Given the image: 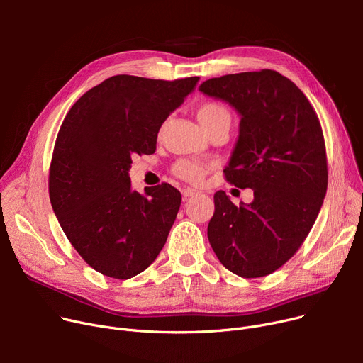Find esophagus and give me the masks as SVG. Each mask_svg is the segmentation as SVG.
I'll list each match as a JSON object with an SVG mask.
<instances>
[{
    "instance_id": "34e87169",
    "label": "esophagus",
    "mask_w": 363,
    "mask_h": 363,
    "mask_svg": "<svg viewBox=\"0 0 363 363\" xmlns=\"http://www.w3.org/2000/svg\"><path fill=\"white\" fill-rule=\"evenodd\" d=\"M200 191H197V189H194V188H184L182 189V197L186 200V199H189V197H194V196H197Z\"/></svg>"
}]
</instances>
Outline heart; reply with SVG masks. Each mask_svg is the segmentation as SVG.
<instances>
[{"instance_id":"b5f03b06","label":"heart","mask_w":363,"mask_h":363,"mask_svg":"<svg viewBox=\"0 0 363 363\" xmlns=\"http://www.w3.org/2000/svg\"><path fill=\"white\" fill-rule=\"evenodd\" d=\"M197 119L201 123V126L208 132L215 125H218L219 122L230 119L231 121V113L228 111V108L225 106H222L220 103H215V101H208L201 104L197 108ZM174 174L186 181V182H200L206 172H207V166L196 162V160H188V159H181L174 164Z\"/></svg>"}]
</instances>
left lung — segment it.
I'll use <instances>...</instances> for the list:
<instances>
[{"label":"left lung","instance_id":"8db88e82","mask_svg":"<svg viewBox=\"0 0 363 363\" xmlns=\"http://www.w3.org/2000/svg\"><path fill=\"white\" fill-rule=\"evenodd\" d=\"M230 103L241 116L240 135L223 174L255 200L235 206L215 194L207 237L220 263L242 278L266 277L306 240L327 194L325 141L309 100L269 69L225 74L199 88Z\"/></svg>","mask_w":363,"mask_h":363}]
</instances>
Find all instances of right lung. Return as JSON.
Returning a JSON list of instances; mask_svg holds the SVG:
<instances>
[{"instance_id":"obj_1","label":"right lung","mask_w":363,"mask_h":363,"mask_svg":"<svg viewBox=\"0 0 363 363\" xmlns=\"http://www.w3.org/2000/svg\"><path fill=\"white\" fill-rule=\"evenodd\" d=\"M199 79L111 76L66 114L50 166V200L74 250L106 277H135L163 249L181 193L162 184L140 194L128 172L133 155L156 151L160 126Z\"/></svg>"}]
</instances>
